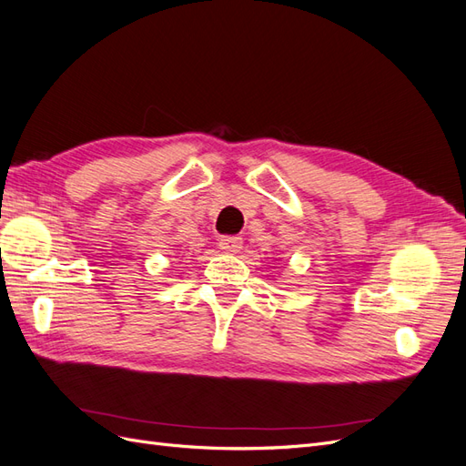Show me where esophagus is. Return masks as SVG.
<instances>
[{
    "instance_id": "1",
    "label": "esophagus",
    "mask_w": 466,
    "mask_h": 466,
    "mask_svg": "<svg viewBox=\"0 0 466 466\" xmlns=\"http://www.w3.org/2000/svg\"><path fill=\"white\" fill-rule=\"evenodd\" d=\"M243 247V238L238 235H225L219 238V248L225 252H238Z\"/></svg>"
}]
</instances>
